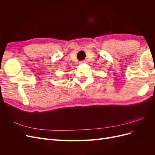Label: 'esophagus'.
I'll list each match as a JSON object with an SVG mask.
<instances>
[{
    "label": "esophagus",
    "instance_id": "obj_1",
    "mask_svg": "<svg viewBox=\"0 0 155 155\" xmlns=\"http://www.w3.org/2000/svg\"><path fill=\"white\" fill-rule=\"evenodd\" d=\"M83 63H85V61H79V64H82Z\"/></svg>",
    "mask_w": 155,
    "mask_h": 155
}]
</instances>
